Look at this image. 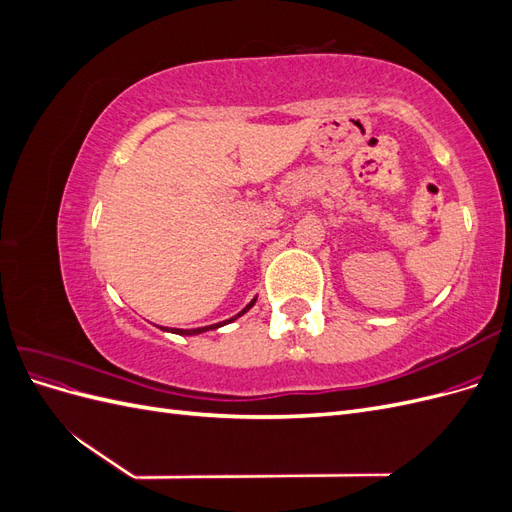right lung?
Returning a JSON list of instances; mask_svg holds the SVG:
<instances>
[{"label": "right lung", "mask_w": 512, "mask_h": 512, "mask_svg": "<svg viewBox=\"0 0 512 512\" xmlns=\"http://www.w3.org/2000/svg\"><path fill=\"white\" fill-rule=\"evenodd\" d=\"M254 303H256V299H254L250 305H247L241 314H237L235 318L224 320V322H218V324H211V327H200V329H170V333H177V335H198V333H205V331H209V329H218V327H222V324H228V322H232V320H237L239 316H243V314L247 312V309H250Z\"/></svg>", "instance_id": "right-lung-1"}]
</instances>
